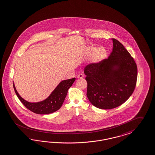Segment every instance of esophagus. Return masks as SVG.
<instances>
[{"label":"esophagus","mask_w":155,"mask_h":155,"mask_svg":"<svg viewBox=\"0 0 155 155\" xmlns=\"http://www.w3.org/2000/svg\"><path fill=\"white\" fill-rule=\"evenodd\" d=\"M77 78L79 79H82V78H84V75L83 74H79V75L77 76Z\"/></svg>","instance_id":"obj_1"}]
</instances>
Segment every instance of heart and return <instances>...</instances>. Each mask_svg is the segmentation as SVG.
Wrapping results in <instances>:
<instances>
[{
    "label": "heart",
    "mask_w": 155,
    "mask_h": 155,
    "mask_svg": "<svg viewBox=\"0 0 155 155\" xmlns=\"http://www.w3.org/2000/svg\"><path fill=\"white\" fill-rule=\"evenodd\" d=\"M86 55L87 56H92V61L94 64H99L103 61L106 58L107 52L105 48L91 46L88 47L86 51Z\"/></svg>",
    "instance_id": "obj_1"
}]
</instances>
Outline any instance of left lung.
<instances>
[{
    "instance_id": "left-lung-1",
    "label": "left lung",
    "mask_w": 155,
    "mask_h": 155,
    "mask_svg": "<svg viewBox=\"0 0 155 155\" xmlns=\"http://www.w3.org/2000/svg\"><path fill=\"white\" fill-rule=\"evenodd\" d=\"M113 48L108 58L84 68L87 82V97L101 109L115 108L132 95L136 85L137 68L124 45L113 38Z\"/></svg>"
}]
</instances>
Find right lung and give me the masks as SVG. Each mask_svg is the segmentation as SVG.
Masks as SVG:
<instances>
[{"instance_id":"right-lung-1","label":"right lung","mask_w":155,"mask_h":155,"mask_svg":"<svg viewBox=\"0 0 155 155\" xmlns=\"http://www.w3.org/2000/svg\"><path fill=\"white\" fill-rule=\"evenodd\" d=\"M75 80V78L63 80L48 97L42 101L36 103H31L23 99L19 95L14 83L13 87L18 97L27 109L35 114H48L60 109L67 96L68 89L73 84Z\"/></svg>"}]
</instances>
